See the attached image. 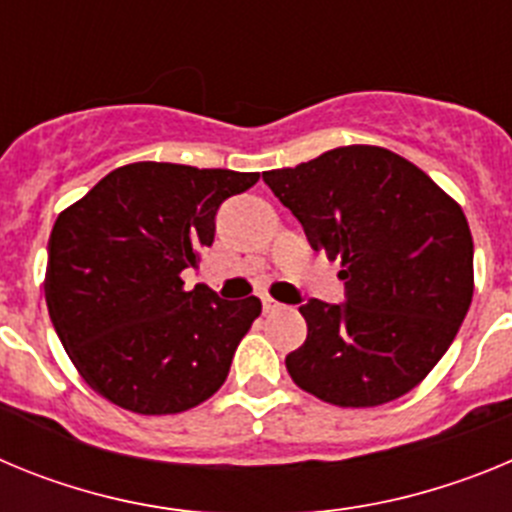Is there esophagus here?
<instances>
[{
  "mask_svg": "<svg viewBox=\"0 0 512 512\" xmlns=\"http://www.w3.org/2000/svg\"><path fill=\"white\" fill-rule=\"evenodd\" d=\"M282 310V302L271 300V297H264V312H277Z\"/></svg>",
  "mask_w": 512,
  "mask_h": 512,
  "instance_id": "esophagus-1",
  "label": "esophagus"
}]
</instances>
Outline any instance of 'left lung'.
<instances>
[{
	"label": "left lung",
	"instance_id": "obj_1",
	"mask_svg": "<svg viewBox=\"0 0 512 512\" xmlns=\"http://www.w3.org/2000/svg\"><path fill=\"white\" fill-rule=\"evenodd\" d=\"M264 182L307 241L341 261L346 305L300 307L307 338L292 382L338 408H377L418 387L464 323L474 243L459 202L379 146H343Z\"/></svg>",
	"mask_w": 512,
	"mask_h": 512
}]
</instances>
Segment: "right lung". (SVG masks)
Wrapping results in <instances>:
<instances>
[{
	"label": "right lung",
	"instance_id": "right-lung-1",
	"mask_svg": "<svg viewBox=\"0 0 512 512\" xmlns=\"http://www.w3.org/2000/svg\"><path fill=\"white\" fill-rule=\"evenodd\" d=\"M259 174L138 164L110 171L58 215L48 241L45 305L76 372L138 415H174L210 400L261 315L259 297L184 289L215 241V215Z\"/></svg>",
	"mask_w": 512,
	"mask_h": 512
}]
</instances>
